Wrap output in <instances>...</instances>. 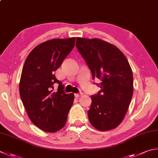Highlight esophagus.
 <instances>
[{
  "label": "esophagus",
  "mask_w": 158,
  "mask_h": 158,
  "mask_svg": "<svg viewBox=\"0 0 158 158\" xmlns=\"http://www.w3.org/2000/svg\"><path fill=\"white\" fill-rule=\"evenodd\" d=\"M82 94H83L82 93H79V94H75V97L76 98H78V97H81V96Z\"/></svg>",
  "instance_id": "obj_1"
}]
</instances>
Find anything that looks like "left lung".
<instances>
[{
	"mask_svg": "<svg viewBox=\"0 0 158 158\" xmlns=\"http://www.w3.org/2000/svg\"><path fill=\"white\" fill-rule=\"evenodd\" d=\"M76 46L92 78L102 81L101 90L91 96L89 123L101 131L116 128L124 119L134 93L133 73L127 59L116 46L98 38H77Z\"/></svg>",
	"mask_w": 158,
	"mask_h": 158,
	"instance_id": "left-lung-1",
	"label": "left lung"
}]
</instances>
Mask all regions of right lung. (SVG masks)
I'll return each mask as SVG.
<instances>
[{
  "label": "right lung",
  "instance_id": "obj_1",
  "mask_svg": "<svg viewBox=\"0 0 158 158\" xmlns=\"http://www.w3.org/2000/svg\"><path fill=\"white\" fill-rule=\"evenodd\" d=\"M75 39H52L41 43L31 51L22 70L19 90L23 106L31 122L46 132L62 129L73 106L75 96L65 93L54 72L73 49ZM55 82L59 85L55 93L52 89Z\"/></svg>",
  "mask_w": 158,
  "mask_h": 158
}]
</instances>
